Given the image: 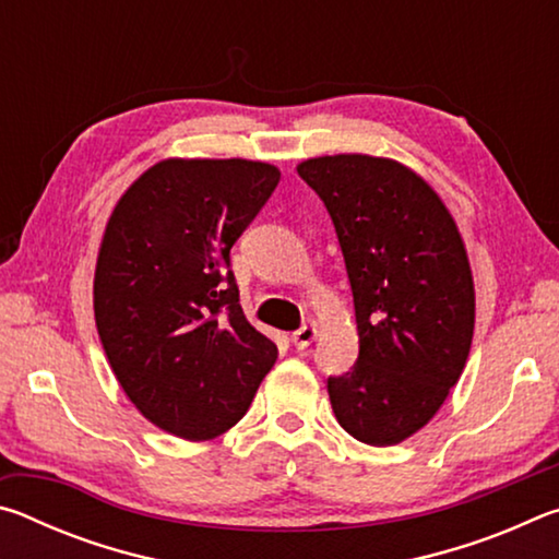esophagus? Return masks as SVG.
Here are the masks:
<instances>
[{"label":"esophagus","instance_id":"1","mask_svg":"<svg viewBox=\"0 0 559 559\" xmlns=\"http://www.w3.org/2000/svg\"><path fill=\"white\" fill-rule=\"evenodd\" d=\"M316 333H318L316 325H302V328L296 330V333L290 335V343L296 345L298 349H306L316 340Z\"/></svg>","mask_w":559,"mask_h":559}]
</instances>
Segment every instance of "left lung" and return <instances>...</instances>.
<instances>
[{
  "instance_id": "obj_1",
  "label": "left lung",
  "mask_w": 559,
  "mask_h": 559,
  "mask_svg": "<svg viewBox=\"0 0 559 559\" xmlns=\"http://www.w3.org/2000/svg\"><path fill=\"white\" fill-rule=\"evenodd\" d=\"M298 175L333 219L359 353L328 377L340 427L370 447L419 431L459 382L473 340V278L437 192L394 159L316 157Z\"/></svg>"
}]
</instances>
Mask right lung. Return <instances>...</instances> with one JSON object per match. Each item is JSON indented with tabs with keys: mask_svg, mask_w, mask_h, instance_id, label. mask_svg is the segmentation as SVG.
I'll return each mask as SVG.
<instances>
[{
	"mask_svg": "<svg viewBox=\"0 0 559 559\" xmlns=\"http://www.w3.org/2000/svg\"><path fill=\"white\" fill-rule=\"evenodd\" d=\"M281 173L251 159H165L103 236L93 308L108 362L155 427L189 441L231 429L278 347L246 320L231 246Z\"/></svg>",
	"mask_w": 559,
	"mask_h": 559,
	"instance_id": "right-lung-1",
	"label": "right lung"
}]
</instances>
